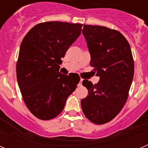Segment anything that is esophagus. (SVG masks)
Instances as JSON below:
<instances>
[{
	"instance_id": "34e87169",
	"label": "esophagus",
	"mask_w": 148,
	"mask_h": 148,
	"mask_svg": "<svg viewBox=\"0 0 148 148\" xmlns=\"http://www.w3.org/2000/svg\"><path fill=\"white\" fill-rule=\"evenodd\" d=\"M82 81H83V79H81L80 80V82H79V83L78 84V86H82Z\"/></svg>"
}]
</instances>
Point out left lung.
I'll return each instance as SVG.
<instances>
[{"label":"left lung","instance_id":"obj_1","mask_svg":"<svg viewBox=\"0 0 148 148\" xmlns=\"http://www.w3.org/2000/svg\"><path fill=\"white\" fill-rule=\"evenodd\" d=\"M82 33L90 53V66L100 79L96 84L82 82L89 94L81 105L90 121L103 125L114 119L127 101L134 74L133 56L128 41L117 30L84 24Z\"/></svg>","mask_w":148,"mask_h":148}]
</instances>
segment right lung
Returning <instances> with one entry per match:
<instances>
[{
    "label": "right lung",
    "mask_w": 148,
    "mask_h": 148,
    "mask_svg": "<svg viewBox=\"0 0 148 148\" xmlns=\"http://www.w3.org/2000/svg\"><path fill=\"white\" fill-rule=\"evenodd\" d=\"M82 27V23L44 22L32 27L22 40L17 79L26 106L39 119L58 116L80 81L76 74L60 73L59 64Z\"/></svg>",
    "instance_id": "right-lung-1"
}]
</instances>
